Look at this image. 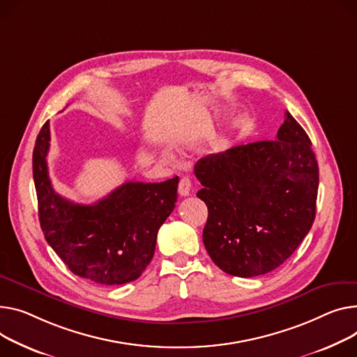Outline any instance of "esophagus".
Listing matches in <instances>:
<instances>
[{"label": "esophagus", "instance_id": "1", "mask_svg": "<svg viewBox=\"0 0 357 357\" xmlns=\"http://www.w3.org/2000/svg\"><path fill=\"white\" fill-rule=\"evenodd\" d=\"M178 192L181 197H188L189 194H191V181H189V178H182L179 181Z\"/></svg>", "mask_w": 357, "mask_h": 357}]
</instances>
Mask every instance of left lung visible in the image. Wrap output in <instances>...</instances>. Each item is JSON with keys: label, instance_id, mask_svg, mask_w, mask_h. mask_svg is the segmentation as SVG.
Returning a JSON list of instances; mask_svg holds the SVG:
<instances>
[{"label": "left lung", "instance_id": "8db88e82", "mask_svg": "<svg viewBox=\"0 0 357 357\" xmlns=\"http://www.w3.org/2000/svg\"><path fill=\"white\" fill-rule=\"evenodd\" d=\"M208 206L202 240L222 271L270 273L291 257L316 217L319 165L312 142L287 112L275 140L212 153L195 165Z\"/></svg>", "mask_w": 357, "mask_h": 357}]
</instances>
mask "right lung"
<instances>
[{
    "mask_svg": "<svg viewBox=\"0 0 357 357\" xmlns=\"http://www.w3.org/2000/svg\"><path fill=\"white\" fill-rule=\"evenodd\" d=\"M49 148L47 121L33 152L38 218L45 241L79 277L103 286L139 278L155 254L160 225L175 208L179 178L156 183L130 181L96 204H75L54 191L47 166Z\"/></svg>",
    "mask_w": 357,
    "mask_h": 357,
    "instance_id": "1",
    "label": "right lung"
}]
</instances>
